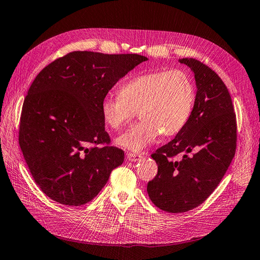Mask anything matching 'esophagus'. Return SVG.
Masks as SVG:
<instances>
[{
	"mask_svg": "<svg viewBox=\"0 0 260 260\" xmlns=\"http://www.w3.org/2000/svg\"><path fill=\"white\" fill-rule=\"evenodd\" d=\"M126 157H127L129 161H138L143 156L139 155V154H133V152H127V154H126Z\"/></svg>",
	"mask_w": 260,
	"mask_h": 260,
	"instance_id": "esophagus-1",
	"label": "esophagus"
}]
</instances>
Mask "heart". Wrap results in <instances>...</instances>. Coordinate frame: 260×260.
<instances>
[{
  "mask_svg": "<svg viewBox=\"0 0 260 260\" xmlns=\"http://www.w3.org/2000/svg\"><path fill=\"white\" fill-rule=\"evenodd\" d=\"M196 102V88L187 72L180 69L152 71L131 78L119 88V94L105 96L101 103L104 122L117 129L135 116L133 125L115 143L134 152L144 150L157 137L175 135L188 123Z\"/></svg>",
  "mask_w": 260,
  "mask_h": 260,
  "instance_id": "1",
  "label": "heart"
}]
</instances>
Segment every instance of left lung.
<instances>
[{"label": "left lung", "mask_w": 260, "mask_h": 260, "mask_svg": "<svg viewBox=\"0 0 260 260\" xmlns=\"http://www.w3.org/2000/svg\"><path fill=\"white\" fill-rule=\"evenodd\" d=\"M179 62L193 72L194 106L184 127L151 155L158 174L147 184L151 202L169 213L187 212L204 202L221 182L236 147V116L222 79L193 58ZM178 153L183 155L180 161L171 159Z\"/></svg>", "instance_id": "1"}]
</instances>
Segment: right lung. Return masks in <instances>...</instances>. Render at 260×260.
Listing matches in <instances>:
<instances>
[{"mask_svg": "<svg viewBox=\"0 0 260 260\" xmlns=\"http://www.w3.org/2000/svg\"><path fill=\"white\" fill-rule=\"evenodd\" d=\"M147 57L73 51L38 73L24 100L19 146L35 182L54 201L88 203L124 161L110 146L102 100Z\"/></svg>", "mask_w": 260, "mask_h": 260, "instance_id": "obj_1", "label": "right lung"}]
</instances>
